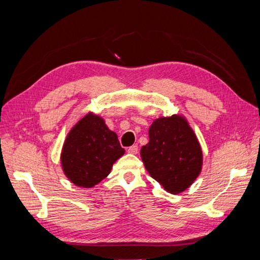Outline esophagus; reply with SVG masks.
I'll use <instances>...</instances> for the list:
<instances>
[{
	"mask_svg": "<svg viewBox=\"0 0 260 260\" xmlns=\"http://www.w3.org/2000/svg\"><path fill=\"white\" fill-rule=\"evenodd\" d=\"M127 152L131 153V154H137V152H139V146H137V145H132L128 148H127Z\"/></svg>",
	"mask_w": 260,
	"mask_h": 260,
	"instance_id": "1",
	"label": "esophagus"
}]
</instances>
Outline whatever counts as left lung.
<instances>
[{"label": "left lung", "mask_w": 260, "mask_h": 260, "mask_svg": "<svg viewBox=\"0 0 260 260\" xmlns=\"http://www.w3.org/2000/svg\"><path fill=\"white\" fill-rule=\"evenodd\" d=\"M150 142L141 148L147 172L165 191H185L202 169V150L194 132L183 116L155 119L148 129Z\"/></svg>", "instance_id": "obj_1"}]
</instances>
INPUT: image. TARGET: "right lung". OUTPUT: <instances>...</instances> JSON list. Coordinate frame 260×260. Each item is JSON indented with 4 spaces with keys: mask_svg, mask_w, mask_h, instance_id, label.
Masks as SVG:
<instances>
[{
    "mask_svg": "<svg viewBox=\"0 0 260 260\" xmlns=\"http://www.w3.org/2000/svg\"><path fill=\"white\" fill-rule=\"evenodd\" d=\"M124 153L117 135L101 116L88 113L66 137L60 161L64 175L75 185L92 187L106 178Z\"/></svg>",
    "mask_w": 260,
    "mask_h": 260,
    "instance_id": "add662e5",
    "label": "right lung"
}]
</instances>
